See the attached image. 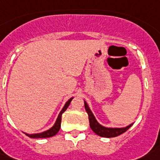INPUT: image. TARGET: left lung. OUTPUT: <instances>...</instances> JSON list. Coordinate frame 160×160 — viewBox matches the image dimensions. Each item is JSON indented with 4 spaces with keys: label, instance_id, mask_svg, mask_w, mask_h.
<instances>
[{
    "label": "left lung",
    "instance_id": "1",
    "mask_svg": "<svg viewBox=\"0 0 160 160\" xmlns=\"http://www.w3.org/2000/svg\"><path fill=\"white\" fill-rule=\"evenodd\" d=\"M84 106H85V109L86 112L88 114V119L89 123H90V128L93 131L94 133L98 134V135L101 136V137H105V138H113V137H117V136L122 134L124 132L129 128L133 125V123H131L128 126L125 128H106L103 127L102 125L98 123L94 115L92 114V112L89 108L88 105L85 101H84Z\"/></svg>",
    "mask_w": 160,
    "mask_h": 160
}]
</instances>
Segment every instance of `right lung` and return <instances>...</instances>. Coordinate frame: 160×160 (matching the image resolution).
<instances>
[{"label": "right lung", "instance_id": "add662e5", "mask_svg": "<svg viewBox=\"0 0 160 160\" xmlns=\"http://www.w3.org/2000/svg\"><path fill=\"white\" fill-rule=\"evenodd\" d=\"M72 98H70V99H69L66 103H65L64 107H63V108L60 112L59 115H58V118H57V120H56V122L54 123V125H53L52 127L50 129H48V130L47 131H44V132L40 133H34V134H28V133H26V134H27L28 137H30V138H50V137H52V136L56 135V134L58 133V131L60 130L61 122H62V114L63 112L66 111L67 108H68L69 104H70V102H71Z\"/></svg>", "mask_w": 160, "mask_h": 160}]
</instances>
